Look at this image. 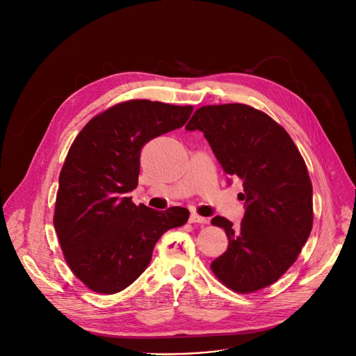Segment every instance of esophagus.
<instances>
[{"instance_id": "obj_1", "label": "esophagus", "mask_w": 356, "mask_h": 356, "mask_svg": "<svg viewBox=\"0 0 356 356\" xmlns=\"http://www.w3.org/2000/svg\"><path fill=\"white\" fill-rule=\"evenodd\" d=\"M189 222H192V223H202V225H207V223H209V220L207 218H203V216H200L197 213H192L191 218H189Z\"/></svg>"}]
</instances>
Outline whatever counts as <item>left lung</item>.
Wrapping results in <instances>:
<instances>
[{
	"instance_id": "8db88e82",
	"label": "left lung",
	"mask_w": 356,
	"mask_h": 356,
	"mask_svg": "<svg viewBox=\"0 0 356 356\" xmlns=\"http://www.w3.org/2000/svg\"><path fill=\"white\" fill-rule=\"evenodd\" d=\"M188 131L208 140L223 172L241 179L245 215L239 228L215 216L228 250L211 264L236 293L264 289L297 259L313 225V189L306 163L287 131L264 112L244 104L199 108Z\"/></svg>"
}]
</instances>
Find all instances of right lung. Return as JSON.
Wrapping results in <instances>:
<instances>
[{
  "label": "right lung",
  "mask_w": 356,
  "mask_h": 356,
  "mask_svg": "<svg viewBox=\"0 0 356 356\" xmlns=\"http://www.w3.org/2000/svg\"><path fill=\"white\" fill-rule=\"evenodd\" d=\"M192 105L121 102L93 117L74 138L59 176L54 229L72 273L90 290L114 294L143 274L160 236L189 219L186 208L159 212L128 196L138 184L145 143L180 128Z\"/></svg>",
  "instance_id": "1"
}]
</instances>
